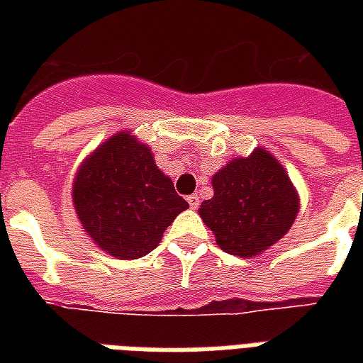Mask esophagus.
Wrapping results in <instances>:
<instances>
[{
	"label": "esophagus",
	"instance_id": "esophagus-1",
	"mask_svg": "<svg viewBox=\"0 0 363 363\" xmlns=\"http://www.w3.org/2000/svg\"><path fill=\"white\" fill-rule=\"evenodd\" d=\"M188 203H190V207H192L194 211L198 209V207H199V196H198V194H192V196H188Z\"/></svg>",
	"mask_w": 363,
	"mask_h": 363
}]
</instances>
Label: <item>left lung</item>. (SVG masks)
<instances>
[{
  "label": "left lung",
  "instance_id": "1",
  "mask_svg": "<svg viewBox=\"0 0 363 363\" xmlns=\"http://www.w3.org/2000/svg\"><path fill=\"white\" fill-rule=\"evenodd\" d=\"M213 192L199 207V216L215 233L216 245L241 258L262 254L284 238L299 213L298 190L265 148L216 171Z\"/></svg>",
  "mask_w": 363,
  "mask_h": 363
}]
</instances>
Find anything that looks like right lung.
<instances>
[{"label": "right lung", "instance_id": "1", "mask_svg": "<svg viewBox=\"0 0 363 363\" xmlns=\"http://www.w3.org/2000/svg\"><path fill=\"white\" fill-rule=\"evenodd\" d=\"M73 207L82 230L101 250L137 259L158 247L188 203L158 169L150 147L121 131L81 164L73 181Z\"/></svg>", "mask_w": 363, "mask_h": 363}]
</instances>
